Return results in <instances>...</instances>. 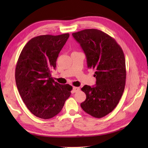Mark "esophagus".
Returning <instances> with one entry per match:
<instances>
[{"instance_id": "esophagus-1", "label": "esophagus", "mask_w": 148, "mask_h": 148, "mask_svg": "<svg viewBox=\"0 0 148 148\" xmlns=\"http://www.w3.org/2000/svg\"><path fill=\"white\" fill-rule=\"evenodd\" d=\"M80 90L79 87H73V92H76L77 91H79Z\"/></svg>"}]
</instances>
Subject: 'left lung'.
Returning a JSON list of instances; mask_svg holds the SVG:
<instances>
[{"instance_id": "8db88e82", "label": "left lung", "mask_w": 148, "mask_h": 148, "mask_svg": "<svg viewBox=\"0 0 148 148\" xmlns=\"http://www.w3.org/2000/svg\"><path fill=\"white\" fill-rule=\"evenodd\" d=\"M84 50L87 66L95 71L96 86H85L86 99L81 103L85 112L96 118L112 112L123 93L126 67L124 53L116 40L98 29L72 33Z\"/></svg>"}]
</instances>
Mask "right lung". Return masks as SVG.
<instances>
[{
    "instance_id": "right-lung-1",
    "label": "right lung",
    "mask_w": 148,
    "mask_h": 148,
    "mask_svg": "<svg viewBox=\"0 0 148 148\" xmlns=\"http://www.w3.org/2000/svg\"><path fill=\"white\" fill-rule=\"evenodd\" d=\"M69 36L66 33L34 37L17 60L15 77L20 96L30 112L41 119L58 114L71 94L72 87L55 82L51 73Z\"/></svg>"
}]
</instances>
